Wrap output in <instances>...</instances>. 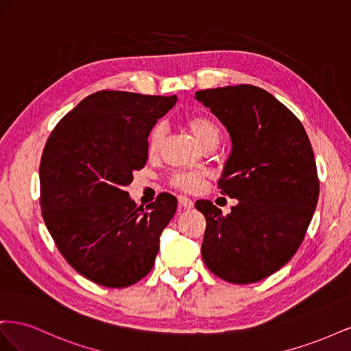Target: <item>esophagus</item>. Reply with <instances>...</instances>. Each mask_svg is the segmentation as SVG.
<instances>
[{"mask_svg":"<svg viewBox=\"0 0 351 351\" xmlns=\"http://www.w3.org/2000/svg\"><path fill=\"white\" fill-rule=\"evenodd\" d=\"M193 200L187 196H178V206L183 209H192L193 208Z\"/></svg>","mask_w":351,"mask_h":351,"instance_id":"1","label":"esophagus"}]
</instances>
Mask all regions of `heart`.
Returning <instances> with one entry per match:
<instances>
[{
  "label": "heart",
  "instance_id": "b5f03b06",
  "mask_svg": "<svg viewBox=\"0 0 351 351\" xmlns=\"http://www.w3.org/2000/svg\"><path fill=\"white\" fill-rule=\"evenodd\" d=\"M186 127L202 147L208 146L212 142L219 141V127L208 115L197 114L189 117L186 121ZM162 141L164 129L161 125L154 127V130L149 136V141H147V152H149V155L158 154L159 147L162 145ZM206 177V171H177L171 176V178H169V183L177 189L184 190V192H197V190L204 186Z\"/></svg>",
  "mask_w": 351,
  "mask_h": 351
}]
</instances>
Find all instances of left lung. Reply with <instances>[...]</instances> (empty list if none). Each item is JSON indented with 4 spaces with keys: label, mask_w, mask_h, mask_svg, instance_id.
<instances>
[{
    "label": "left lung",
    "mask_w": 351,
    "mask_h": 351,
    "mask_svg": "<svg viewBox=\"0 0 351 351\" xmlns=\"http://www.w3.org/2000/svg\"><path fill=\"white\" fill-rule=\"evenodd\" d=\"M195 98L230 134L219 187L239 200L227 215L209 200L196 202L206 218L202 258L228 282L261 281L294 256L312 221L319 182L309 137L285 105L253 84L199 90Z\"/></svg>",
    "instance_id": "8db88e82"
}]
</instances>
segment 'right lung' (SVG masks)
<instances>
[{"label":"right lung","mask_w":351,"mask_h":351,"mask_svg":"<svg viewBox=\"0 0 351 351\" xmlns=\"http://www.w3.org/2000/svg\"><path fill=\"white\" fill-rule=\"evenodd\" d=\"M176 102V95L99 90L48 137L39 167L42 217L84 278L123 289L151 272L177 199L162 193L145 209L124 189L147 161L154 125Z\"/></svg>","instance_id":"right-lung-1"}]
</instances>
